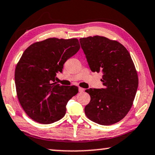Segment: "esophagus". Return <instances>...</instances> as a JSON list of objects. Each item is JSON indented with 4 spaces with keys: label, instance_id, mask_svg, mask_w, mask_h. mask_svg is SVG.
I'll use <instances>...</instances> for the list:
<instances>
[{
    "label": "esophagus",
    "instance_id": "1",
    "mask_svg": "<svg viewBox=\"0 0 155 155\" xmlns=\"http://www.w3.org/2000/svg\"><path fill=\"white\" fill-rule=\"evenodd\" d=\"M78 90H79V92H80V93H82L84 91V89H83V88H82V87H79Z\"/></svg>",
    "mask_w": 155,
    "mask_h": 155
}]
</instances>
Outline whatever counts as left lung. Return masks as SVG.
Returning <instances> with one entry per match:
<instances>
[{
	"instance_id": "8db88e82",
	"label": "left lung",
	"mask_w": 155,
	"mask_h": 155,
	"mask_svg": "<svg viewBox=\"0 0 155 155\" xmlns=\"http://www.w3.org/2000/svg\"><path fill=\"white\" fill-rule=\"evenodd\" d=\"M89 67L102 73L103 89L86 90L91 97L84 112L93 122L110 125L125 117L132 107L139 79L129 52L120 43L102 36L80 39Z\"/></svg>"
}]
</instances>
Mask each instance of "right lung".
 Wrapping results in <instances>:
<instances>
[{"instance_id": "1", "label": "right lung", "mask_w": 155, "mask_h": 155, "mask_svg": "<svg viewBox=\"0 0 155 155\" xmlns=\"http://www.w3.org/2000/svg\"><path fill=\"white\" fill-rule=\"evenodd\" d=\"M78 39L48 38L28 48L16 64L15 85L21 107L36 122L51 124L62 118L66 104L78 93L75 86L57 84L56 73L79 51Z\"/></svg>"}]
</instances>
